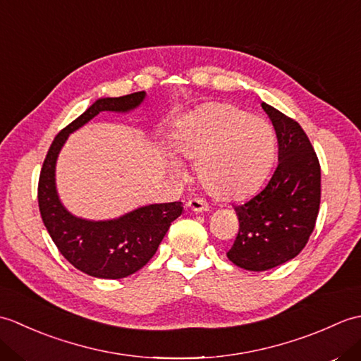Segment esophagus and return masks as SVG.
Returning <instances> with one entry per match:
<instances>
[{"label":"esophagus","instance_id":"esophagus-1","mask_svg":"<svg viewBox=\"0 0 361 361\" xmlns=\"http://www.w3.org/2000/svg\"><path fill=\"white\" fill-rule=\"evenodd\" d=\"M188 208L195 212H204L209 209V206L204 200H202V198H192V200L188 202Z\"/></svg>","mask_w":361,"mask_h":361}]
</instances>
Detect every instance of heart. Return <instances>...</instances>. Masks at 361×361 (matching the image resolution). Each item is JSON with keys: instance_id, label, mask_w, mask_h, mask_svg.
Instances as JSON below:
<instances>
[{"instance_id": "heart-1", "label": "heart", "mask_w": 361, "mask_h": 361, "mask_svg": "<svg viewBox=\"0 0 361 361\" xmlns=\"http://www.w3.org/2000/svg\"><path fill=\"white\" fill-rule=\"evenodd\" d=\"M274 147V132L267 121L221 102L206 104L190 113L172 142L176 157L197 161L200 186L221 202L242 200L262 185ZM167 166L181 175L173 161H167Z\"/></svg>"}]
</instances>
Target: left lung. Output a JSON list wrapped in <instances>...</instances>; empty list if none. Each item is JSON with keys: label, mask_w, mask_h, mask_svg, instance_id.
Wrapping results in <instances>:
<instances>
[{"label": "left lung", "mask_w": 361, "mask_h": 361, "mask_svg": "<svg viewBox=\"0 0 361 361\" xmlns=\"http://www.w3.org/2000/svg\"><path fill=\"white\" fill-rule=\"evenodd\" d=\"M278 137V167L268 185L235 206L239 233L228 259L250 271H265L302 251L317 224L321 167L302 127L262 102Z\"/></svg>", "instance_id": "8db88e82"}]
</instances>
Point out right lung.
<instances>
[{
    "label": "right lung",
    "mask_w": 361,
    "mask_h": 361,
    "mask_svg": "<svg viewBox=\"0 0 361 361\" xmlns=\"http://www.w3.org/2000/svg\"><path fill=\"white\" fill-rule=\"evenodd\" d=\"M145 97L137 91L121 97L99 99L60 130L46 153L38 178V208L52 242L78 270L93 278L121 279L140 270L155 255L172 221L181 216V202L149 204L116 220L91 221L74 217L59 200L56 161L66 137L101 111H128Z\"/></svg>",
    "instance_id": "right-lung-1"
}]
</instances>
